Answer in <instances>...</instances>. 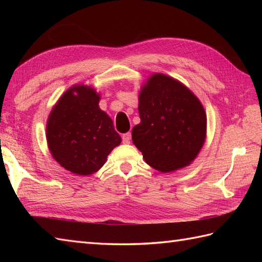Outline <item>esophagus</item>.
Segmentation results:
<instances>
[{"mask_svg": "<svg viewBox=\"0 0 262 262\" xmlns=\"http://www.w3.org/2000/svg\"><path fill=\"white\" fill-rule=\"evenodd\" d=\"M122 143L124 144H129L130 143V138H132V135L130 133H126V134L122 135Z\"/></svg>", "mask_w": 262, "mask_h": 262, "instance_id": "esophagus-1", "label": "esophagus"}]
</instances>
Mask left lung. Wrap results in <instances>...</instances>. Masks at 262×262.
<instances>
[{"label": "left lung", "instance_id": "1", "mask_svg": "<svg viewBox=\"0 0 262 262\" xmlns=\"http://www.w3.org/2000/svg\"><path fill=\"white\" fill-rule=\"evenodd\" d=\"M141 122L132 140L145 162L161 172L183 168L203 147L207 118L203 104L188 88L163 74H153L142 88Z\"/></svg>", "mask_w": 262, "mask_h": 262}]
</instances>
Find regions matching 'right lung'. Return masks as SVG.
<instances>
[{
  "mask_svg": "<svg viewBox=\"0 0 262 262\" xmlns=\"http://www.w3.org/2000/svg\"><path fill=\"white\" fill-rule=\"evenodd\" d=\"M99 100L90 86L75 85L63 94L49 115V151L63 168L75 174L97 172L121 142L113 120L99 108Z\"/></svg>",
  "mask_w": 262,
  "mask_h": 262,
  "instance_id": "obj_1",
  "label": "right lung"
}]
</instances>
